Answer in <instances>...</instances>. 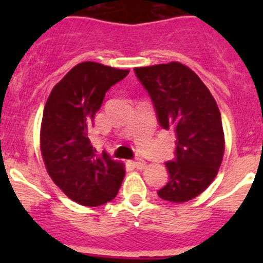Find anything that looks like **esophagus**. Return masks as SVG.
Masks as SVG:
<instances>
[{"mask_svg":"<svg viewBox=\"0 0 263 263\" xmlns=\"http://www.w3.org/2000/svg\"><path fill=\"white\" fill-rule=\"evenodd\" d=\"M133 166L138 170H142L146 167V162L143 159H141V158H138V159L133 160Z\"/></svg>","mask_w":263,"mask_h":263,"instance_id":"obj_1","label":"esophagus"}]
</instances>
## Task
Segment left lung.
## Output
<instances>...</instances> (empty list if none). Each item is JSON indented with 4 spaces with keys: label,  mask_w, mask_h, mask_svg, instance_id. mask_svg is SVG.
Returning <instances> with one entry per match:
<instances>
[{
    "label": "left lung",
    "mask_w": 263,
    "mask_h": 263,
    "mask_svg": "<svg viewBox=\"0 0 263 263\" xmlns=\"http://www.w3.org/2000/svg\"><path fill=\"white\" fill-rule=\"evenodd\" d=\"M152 99L159 125L175 132V158L166 162L168 182L158 196L171 203L192 200L217 175L224 157L221 115L210 89L178 62L134 68Z\"/></svg>",
    "instance_id": "8db88e82"
}]
</instances>
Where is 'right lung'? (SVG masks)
<instances>
[{"label":"right lung","mask_w":263,"mask_h":263,"mask_svg":"<svg viewBox=\"0 0 263 263\" xmlns=\"http://www.w3.org/2000/svg\"><path fill=\"white\" fill-rule=\"evenodd\" d=\"M127 73L100 63H80L52 88L46 103L42 157L53 183L81 205L113 200L125 176L124 164L106 153L96 154L88 134L105 93Z\"/></svg>","instance_id":"1"}]
</instances>
